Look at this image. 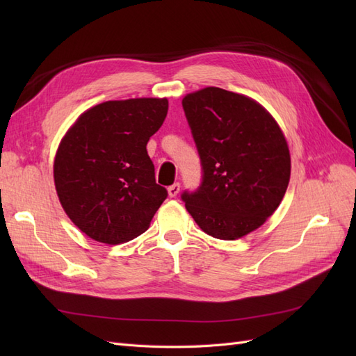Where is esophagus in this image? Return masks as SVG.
Listing matches in <instances>:
<instances>
[{
    "instance_id": "34e87169",
    "label": "esophagus",
    "mask_w": 356,
    "mask_h": 356,
    "mask_svg": "<svg viewBox=\"0 0 356 356\" xmlns=\"http://www.w3.org/2000/svg\"><path fill=\"white\" fill-rule=\"evenodd\" d=\"M179 188H181V186L178 184V182H175V184H172L169 188H168V195L170 196V197H175L178 193H179Z\"/></svg>"
}]
</instances>
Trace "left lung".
I'll return each instance as SVG.
<instances>
[{
  "instance_id": "obj_1",
  "label": "left lung",
  "mask_w": 356,
  "mask_h": 356,
  "mask_svg": "<svg viewBox=\"0 0 356 356\" xmlns=\"http://www.w3.org/2000/svg\"><path fill=\"white\" fill-rule=\"evenodd\" d=\"M182 106L203 168L202 186L182 200L204 233L241 239L261 227L285 196L286 138L273 115L246 95L211 86L187 93Z\"/></svg>"
}]
</instances>
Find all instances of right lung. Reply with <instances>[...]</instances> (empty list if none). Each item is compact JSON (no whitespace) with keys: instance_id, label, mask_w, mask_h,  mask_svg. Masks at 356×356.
<instances>
[{"instance_id":"obj_1","label":"right lung","mask_w":356,"mask_h":356,"mask_svg":"<svg viewBox=\"0 0 356 356\" xmlns=\"http://www.w3.org/2000/svg\"><path fill=\"white\" fill-rule=\"evenodd\" d=\"M166 98L106 101L79 115L60 139L53 179L68 218L90 239L138 238L168 196L147 143L168 114Z\"/></svg>"}]
</instances>
